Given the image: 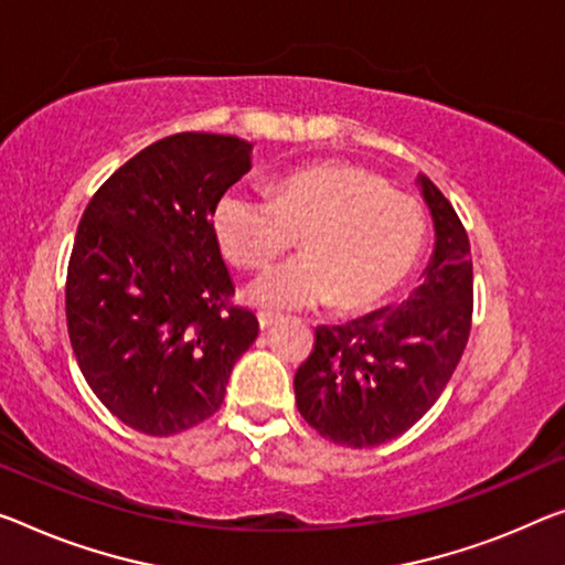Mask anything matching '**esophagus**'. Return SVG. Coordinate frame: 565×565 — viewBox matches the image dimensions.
Listing matches in <instances>:
<instances>
[{
  "label": "esophagus",
  "instance_id": "obj_1",
  "mask_svg": "<svg viewBox=\"0 0 565 565\" xmlns=\"http://www.w3.org/2000/svg\"><path fill=\"white\" fill-rule=\"evenodd\" d=\"M257 320H259V331H270V328L277 323V316H273V312H257Z\"/></svg>",
  "mask_w": 565,
  "mask_h": 565
}]
</instances>
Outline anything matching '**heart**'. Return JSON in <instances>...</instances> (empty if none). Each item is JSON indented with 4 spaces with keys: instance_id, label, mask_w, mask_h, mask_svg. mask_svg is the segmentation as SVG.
<instances>
[{
    "instance_id": "obj_1",
    "label": "heart",
    "mask_w": 565,
    "mask_h": 565,
    "mask_svg": "<svg viewBox=\"0 0 565 565\" xmlns=\"http://www.w3.org/2000/svg\"><path fill=\"white\" fill-rule=\"evenodd\" d=\"M214 234L232 265L255 270L298 234V257L253 280L247 298L270 312L333 302L359 312L392 295L419 263L427 216L414 196L355 163L298 169L273 194L232 189L214 206Z\"/></svg>"
}]
</instances>
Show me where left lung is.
I'll use <instances>...</instances> for the list:
<instances>
[{"label":"left lung","instance_id":"1","mask_svg":"<svg viewBox=\"0 0 565 565\" xmlns=\"http://www.w3.org/2000/svg\"><path fill=\"white\" fill-rule=\"evenodd\" d=\"M434 222L424 280L402 306L343 326H318L295 371V402L320 437L345 447L396 439L427 414L452 379L472 326L470 239L455 206L419 173Z\"/></svg>","mask_w":565,"mask_h":565}]
</instances>
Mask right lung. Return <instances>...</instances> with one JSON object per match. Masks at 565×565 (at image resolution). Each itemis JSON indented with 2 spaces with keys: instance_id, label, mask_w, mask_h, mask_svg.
Wrapping results in <instances>:
<instances>
[{
  "instance_id": "right-lung-1",
  "label": "right lung",
  "mask_w": 565,
  "mask_h": 565,
  "mask_svg": "<svg viewBox=\"0 0 565 565\" xmlns=\"http://www.w3.org/2000/svg\"><path fill=\"white\" fill-rule=\"evenodd\" d=\"M237 136L177 134L146 146L93 194L67 265L73 353L126 427L169 437L210 419L234 363L255 343V312L234 285L214 206L253 167Z\"/></svg>"
}]
</instances>
